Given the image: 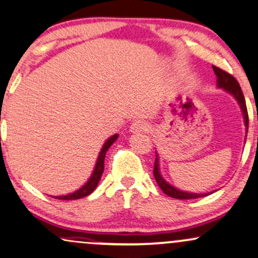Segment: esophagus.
Segmentation results:
<instances>
[{"label": "esophagus", "mask_w": 258, "mask_h": 258, "mask_svg": "<svg viewBox=\"0 0 258 258\" xmlns=\"http://www.w3.org/2000/svg\"><path fill=\"white\" fill-rule=\"evenodd\" d=\"M149 128H150V125H149L147 121L138 120V121H135V122L132 123L131 127H130V131L133 133L147 132V131H149Z\"/></svg>", "instance_id": "1"}]
</instances>
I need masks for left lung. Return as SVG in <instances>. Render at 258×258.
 <instances>
[{
	"instance_id": "1",
	"label": "left lung",
	"mask_w": 258,
	"mask_h": 258,
	"mask_svg": "<svg viewBox=\"0 0 258 258\" xmlns=\"http://www.w3.org/2000/svg\"><path fill=\"white\" fill-rule=\"evenodd\" d=\"M214 72L216 74V86L219 89L225 90L226 92H228L229 95L233 96L235 101L238 102L239 107H240L241 113H243V119L245 123V131L247 133V128H249V116H247V109H246V103H245V98L243 95V91H241L240 86H239V83L235 80V78L231 74L225 72V71L220 70L219 67L213 66ZM154 176L155 180H156L157 185L160 186L161 190H162L167 196L176 198V200H192V198H200V197H206L208 195L213 194V192H207V194H196V192H188V191H182L176 188L175 186H173L169 182H167L166 180L163 179L162 174H161L160 170V160H159V154H156V160H155L154 164Z\"/></svg>"
}]
</instances>
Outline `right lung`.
<instances>
[{
    "instance_id": "add662e5",
    "label": "right lung",
    "mask_w": 258,
    "mask_h": 258,
    "mask_svg": "<svg viewBox=\"0 0 258 258\" xmlns=\"http://www.w3.org/2000/svg\"><path fill=\"white\" fill-rule=\"evenodd\" d=\"M117 137H119V135H114V136H111V137L108 138L107 141H105L103 147H102L101 151H99V154H98V157H97V161H96L94 172H92L91 176H90L88 181H86L85 184L82 186V187L78 188L77 191L72 192V194L63 195V196H51V197L56 198V200L73 201V200H79V198L86 197V196H89V195H91L92 192L95 191V188L97 187L99 180H101V176H102V174H103L105 153H107L108 149L110 148V145L116 141Z\"/></svg>"
}]
</instances>
